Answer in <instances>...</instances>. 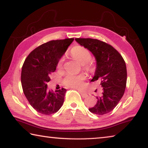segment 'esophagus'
<instances>
[{
  "mask_svg": "<svg viewBox=\"0 0 148 148\" xmlns=\"http://www.w3.org/2000/svg\"><path fill=\"white\" fill-rule=\"evenodd\" d=\"M79 93L81 94V95H82V97H83V98H86V97H87V94L86 93V92H83V91H79Z\"/></svg>",
  "mask_w": 148,
  "mask_h": 148,
  "instance_id": "34e87169",
  "label": "esophagus"
}]
</instances>
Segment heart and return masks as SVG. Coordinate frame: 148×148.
<instances>
[{
    "mask_svg": "<svg viewBox=\"0 0 148 148\" xmlns=\"http://www.w3.org/2000/svg\"><path fill=\"white\" fill-rule=\"evenodd\" d=\"M71 56L78 61L80 64L84 65V69L85 71L91 72L94 71L95 67L93 64L91 62L92 59L91 54L88 49L84 46H77L74 47L71 50ZM64 59L63 58L60 59L57 63V67L58 69H61L63 65ZM86 78L84 75H74L69 74L65 77L63 80L64 84L66 86L72 87V88H79L82 86V82Z\"/></svg>",
    "mask_w": 148,
    "mask_h": 148,
    "instance_id": "obj_1",
    "label": "heart"
}]
</instances>
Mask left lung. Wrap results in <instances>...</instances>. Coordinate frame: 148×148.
Here are the masks:
<instances>
[{
	"mask_svg": "<svg viewBox=\"0 0 148 148\" xmlns=\"http://www.w3.org/2000/svg\"><path fill=\"white\" fill-rule=\"evenodd\" d=\"M95 56L97 68L91 82L99 80L102 92L97 97V103L89 108L92 114L104 115L114 109L125 92L127 67L123 58L111 45L92 38H75Z\"/></svg>",
	"mask_w": 148,
	"mask_h": 148,
	"instance_id": "obj_1",
	"label": "left lung"
}]
</instances>
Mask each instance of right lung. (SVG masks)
I'll use <instances>...</instances> for the list:
<instances>
[{
    "instance_id": "obj_1",
    "label": "right lung",
    "mask_w": 148,
    "mask_h": 148,
    "mask_svg": "<svg viewBox=\"0 0 148 148\" xmlns=\"http://www.w3.org/2000/svg\"><path fill=\"white\" fill-rule=\"evenodd\" d=\"M73 40L74 38H66L47 42L32 51L24 62L21 76L22 88L30 104L39 113H56L63 104L66 89L49 91L47 83Z\"/></svg>"
}]
</instances>
